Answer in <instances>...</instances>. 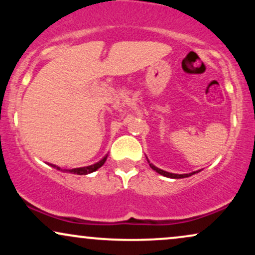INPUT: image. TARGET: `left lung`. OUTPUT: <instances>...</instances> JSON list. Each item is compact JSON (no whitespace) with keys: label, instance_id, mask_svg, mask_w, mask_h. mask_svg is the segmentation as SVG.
Returning a JSON list of instances; mask_svg holds the SVG:
<instances>
[{"label":"left lung","instance_id":"obj_1","mask_svg":"<svg viewBox=\"0 0 255 255\" xmlns=\"http://www.w3.org/2000/svg\"><path fill=\"white\" fill-rule=\"evenodd\" d=\"M147 162H148V164H150L151 168L153 169V170H156V172H158V174H160V175H163V176H165V177H169V178H184V177H189V176H192V175L197 174V172L200 171V170L193 171V172H189V174H172V172L164 171V170H162V169H159V168H157V166H154L153 164H152V163H150V160H148V159H147Z\"/></svg>","mask_w":255,"mask_h":255}]
</instances>
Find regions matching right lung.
Segmentation results:
<instances>
[{
  "mask_svg": "<svg viewBox=\"0 0 255 255\" xmlns=\"http://www.w3.org/2000/svg\"><path fill=\"white\" fill-rule=\"evenodd\" d=\"M107 158H108V154H107V156H104L103 158H102V159L99 160V162L95 163V164L89 165V166H83V168L63 169V170H62V169H61L60 166H57V165H54V164H49V165H51L52 168L57 169V170H61V171H63V172H71V174H77V175H87V174H91V172L96 171V170H97V169L101 168V166L105 163Z\"/></svg>",
  "mask_w": 255,
  "mask_h": 255,
  "instance_id": "right-lung-1",
  "label": "right lung"
}]
</instances>
